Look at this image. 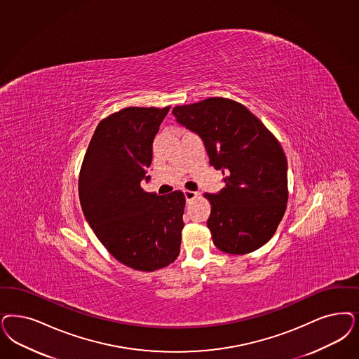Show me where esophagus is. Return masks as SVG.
Segmentation results:
<instances>
[{"label":"esophagus","mask_w":359,"mask_h":359,"mask_svg":"<svg viewBox=\"0 0 359 359\" xmlns=\"http://www.w3.org/2000/svg\"><path fill=\"white\" fill-rule=\"evenodd\" d=\"M184 196H186L187 201H191L198 196V192L194 191H184Z\"/></svg>","instance_id":"1"}]
</instances>
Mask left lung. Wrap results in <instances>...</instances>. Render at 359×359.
<instances>
[{"mask_svg": "<svg viewBox=\"0 0 359 359\" xmlns=\"http://www.w3.org/2000/svg\"><path fill=\"white\" fill-rule=\"evenodd\" d=\"M176 122L203 140L210 164L225 175V187L210 200L207 225L213 244L244 255L266 244L287 203V161L283 147L245 106L208 98L176 106Z\"/></svg>", "mask_w": 359, "mask_h": 359, "instance_id": "obj_1", "label": "left lung"}]
</instances>
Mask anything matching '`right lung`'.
<instances>
[{"mask_svg":"<svg viewBox=\"0 0 359 359\" xmlns=\"http://www.w3.org/2000/svg\"><path fill=\"white\" fill-rule=\"evenodd\" d=\"M171 107H126L97 126L79 177V200L99 241L124 265L152 272L180 252L186 198L144 192L152 143Z\"/></svg>","mask_w":359,"mask_h":359,"instance_id":"right-lung-1","label":"right lung"}]
</instances>
